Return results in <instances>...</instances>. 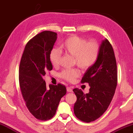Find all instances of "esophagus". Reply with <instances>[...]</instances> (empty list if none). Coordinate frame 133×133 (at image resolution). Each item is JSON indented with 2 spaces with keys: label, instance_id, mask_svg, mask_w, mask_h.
<instances>
[{
  "label": "esophagus",
  "instance_id": "34e87169",
  "mask_svg": "<svg viewBox=\"0 0 133 133\" xmlns=\"http://www.w3.org/2000/svg\"><path fill=\"white\" fill-rule=\"evenodd\" d=\"M67 89V91L68 92H73V90H72V88H71V87H67L66 88Z\"/></svg>",
  "mask_w": 133,
  "mask_h": 133
}]
</instances>
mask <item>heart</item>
Masks as SVG:
<instances>
[{
    "instance_id": "obj_1",
    "label": "heart",
    "mask_w": 133,
    "mask_h": 133,
    "mask_svg": "<svg viewBox=\"0 0 133 133\" xmlns=\"http://www.w3.org/2000/svg\"><path fill=\"white\" fill-rule=\"evenodd\" d=\"M62 50L74 57L75 63L84 70H87L96 63L100 51V45L96 40L87 39L83 37L72 35L62 44ZM62 52L58 48H52L50 53V60L54 67L59 66ZM80 76L77 69H66L60 73V77L68 82H74Z\"/></svg>"
}]
</instances>
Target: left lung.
I'll return each mask as SVG.
<instances>
[{
    "instance_id": "obj_1",
    "label": "left lung",
    "mask_w": 133,
    "mask_h": 133,
    "mask_svg": "<svg viewBox=\"0 0 133 133\" xmlns=\"http://www.w3.org/2000/svg\"><path fill=\"white\" fill-rule=\"evenodd\" d=\"M81 83H89V92L85 94L78 88L73 90L77 97L74 113L79 119L90 123L108 109L117 85V62L113 48L107 39L102 41L98 58L86 70Z\"/></svg>"
}]
</instances>
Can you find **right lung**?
<instances>
[{
    "label": "right lung",
    "mask_w": 133,
    "mask_h": 133,
    "mask_svg": "<svg viewBox=\"0 0 133 133\" xmlns=\"http://www.w3.org/2000/svg\"><path fill=\"white\" fill-rule=\"evenodd\" d=\"M57 33L44 31L27 43L21 58L19 82L23 98L29 112L37 119L47 121L56 114L61 98L66 94L62 84L46 88L44 76L52 69L50 51Z\"/></svg>",
    "instance_id": "right-lung-1"
}]
</instances>
